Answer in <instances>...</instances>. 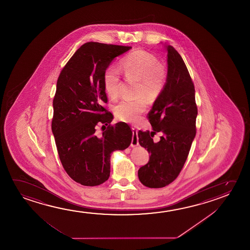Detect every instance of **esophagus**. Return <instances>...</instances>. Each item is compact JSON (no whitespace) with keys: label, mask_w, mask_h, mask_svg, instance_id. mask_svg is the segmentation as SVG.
<instances>
[{"label":"esophagus","mask_w":250,"mask_h":250,"mask_svg":"<svg viewBox=\"0 0 250 250\" xmlns=\"http://www.w3.org/2000/svg\"><path fill=\"white\" fill-rule=\"evenodd\" d=\"M132 139H131V147H136L139 146V137H138V131L136 128H132Z\"/></svg>","instance_id":"1"}]
</instances>
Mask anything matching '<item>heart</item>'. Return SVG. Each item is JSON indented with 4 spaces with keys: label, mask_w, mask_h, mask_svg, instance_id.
I'll return each instance as SVG.
<instances>
[{
    "label": "heart",
    "mask_w": 250,
    "mask_h": 250,
    "mask_svg": "<svg viewBox=\"0 0 250 250\" xmlns=\"http://www.w3.org/2000/svg\"><path fill=\"white\" fill-rule=\"evenodd\" d=\"M122 69L127 80L139 81L138 97L153 100L158 98L164 88L166 72L165 66L152 54L137 50L129 54L122 61ZM104 88L111 99L119 96L121 83L119 71L108 67L103 76ZM146 109L144 99L127 101L123 100L115 106V115L119 120L126 123H136Z\"/></svg>",
    "instance_id": "1"
}]
</instances>
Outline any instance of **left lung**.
<instances>
[{"instance_id": "8db88e82", "label": "left lung", "mask_w": 250, "mask_h": 250, "mask_svg": "<svg viewBox=\"0 0 250 250\" xmlns=\"http://www.w3.org/2000/svg\"><path fill=\"white\" fill-rule=\"evenodd\" d=\"M168 52L166 83L148 113L152 131L138 132L139 145L150 154L139 169V178L149 188H163L177 178L188 158L196 136L197 106L195 87L185 62L173 46ZM161 132L157 143L152 138Z\"/></svg>"}]
</instances>
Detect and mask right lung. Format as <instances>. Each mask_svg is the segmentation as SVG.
Listing matches in <instances>:
<instances>
[{
    "label": "right lung",
    "instance_id": "obj_1",
    "mask_svg": "<svg viewBox=\"0 0 250 250\" xmlns=\"http://www.w3.org/2000/svg\"><path fill=\"white\" fill-rule=\"evenodd\" d=\"M131 46L84 43L58 78L53 106L52 131L62 166L73 180L97 186L110 177L111 155L131 145L132 131L126 123L111 125L113 116L107 103L103 76L117 56ZM107 125L101 136L97 125Z\"/></svg>",
    "mask_w": 250,
    "mask_h": 250
}]
</instances>
